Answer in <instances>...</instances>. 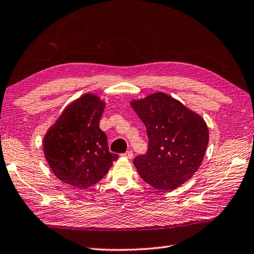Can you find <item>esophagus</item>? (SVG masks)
Returning a JSON list of instances; mask_svg holds the SVG:
<instances>
[{"label": "esophagus", "mask_w": 254, "mask_h": 254, "mask_svg": "<svg viewBox=\"0 0 254 254\" xmlns=\"http://www.w3.org/2000/svg\"><path fill=\"white\" fill-rule=\"evenodd\" d=\"M123 156H124V157H126V158H128V159H132V158H133V153H132L131 150H128V151L124 153Z\"/></svg>", "instance_id": "34e87169"}]
</instances>
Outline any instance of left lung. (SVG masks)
<instances>
[{"label":"left lung","instance_id":"left-lung-1","mask_svg":"<svg viewBox=\"0 0 254 254\" xmlns=\"http://www.w3.org/2000/svg\"><path fill=\"white\" fill-rule=\"evenodd\" d=\"M147 129L148 151L133 159L140 178L162 190H172L190 179L208 146V128L197 114L162 92L132 101Z\"/></svg>","mask_w":254,"mask_h":254}]
</instances>
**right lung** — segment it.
Segmentation results:
<instances>
[{"label": "right lung", "instance_id": "add662e5", "mask_svg": "<svg viewBox=\"0 0 254 254\" xmlns=\"http://www.w3.org/2000/svg\"><path fill=\"white\" fill-rule=\"evenodd\" d=\"M104 102L87 93L65 108L44 138L49 167L64 183L87 189L105 177L118 154L100 128Z\"/></svg>", "mask_w": 254, "mask_h": 254}]
</instances>
